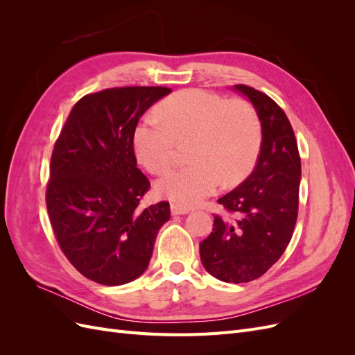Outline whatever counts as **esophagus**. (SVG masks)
<instances>
[{
    "mask_svg": "<svg viewBox=\"0 0 355 355\" xmlns=\"http://www.w3.org/2000/svg\"><path fill=\"white\" fill-rule=\"evenodd\" d=\"M170 210H171V214H185V213L189 211L188 207L180 206V204H171Z\"/></svg>",
    "mask_w": 355,
    "mask_h": 355,
    "instance_id": "34e87169",
    "label": "esophagus"
}]
</instances>
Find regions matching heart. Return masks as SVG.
<instances>
[{
    "label": "heart",
    "mask_w": 355,
    "mask_h": 355,
    "mask_svg": "<svg viewBox=\"0 0 355 355\" xmlns=\"http://www.w3.org/2000/svg\"><path fill=\"white\" fill-rule=\"evenodd\" d=\"M157 118L136 127V157L149 173L161 175L175 164L179 144H189L194 163L170 171L157 182L161 197L192 206L211 196L219 184L231 188L252 173L262 148V121L247 101L189 89L158 105Z\"/></svg>",
    "instance_id": "1"
}]
</instances>
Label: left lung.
<instances>
[{"instance_id":"obj_1","label":"left lung","mask_w":355,"mask_h":355,"mask_svg":"<svg viewBox=\"0 0 355 355\" xmlns=\"http://www.w3.org/2000/svg\"><path fill=\"white\" fill-rule=\"evenodd\" d=\"M250 99L262 121V148L252 175L218 200L213 232L200 243L206 271L225 283H249L280 259L297 219L300 157L287 115L270 96L234 85Z\"/></svg>"}]
</instances>
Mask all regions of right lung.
Returning a JSON list of instances; mask_svg holds the SVG:
<instances>
[{"instance_id": "1", "label": "right lung", "mask_w": 355, "mask_h": 355, "mask_svg": "<svg viewBox=\"0 0 355 355\" xmlns=\"http://www.w3.org/2000/svg\"><path fill=\"white\" fill-rule=\"evenodd\" d=\"M170 92L136 85L85 94L53 148L49 218L63 254L92 282L120 286L142 275L170 219L167 201L139 209L151 184L133 146L139 118Z\"/></svg>"}]
</instances>
